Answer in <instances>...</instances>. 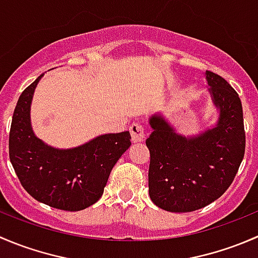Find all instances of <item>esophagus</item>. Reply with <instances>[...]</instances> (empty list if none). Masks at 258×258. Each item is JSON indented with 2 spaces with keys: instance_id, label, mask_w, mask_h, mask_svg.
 Returning <instances> with one entry per match:
<instances>
[{
  "instance_id": "1",
  "label": "esophagus",
  "mask_w": 258,
  "mask_h": 258,
  "mask_svg": "<svg viewBox=\"0 0 258 258\" xmlns=\"http://www.w3.org/2000/svg\"><path fill=\"white\" fill-rule=\"evenodd\" d=\"M130 132H131L132 141H134L135 144L145 141L146 135H145V130H144V126H142V124L134 123L131 127H130Z\"/></svg>"
}]
</instances>
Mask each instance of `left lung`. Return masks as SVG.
Returning a JSON list of instances; mask_svg holds the SVG:
<instances>
[{
  "label": "left lung",
  "instance_id": "1",
  "mask_svg": "<svg viewBox=\"0 0 258 258\" xmlns=\"http://www.w3.org/2000/svg\"><path fill=\"white\" fill-rule=\"evenodd\" d=\"M217 121L192 136L176 131L161 112L148 118L146 140L151 161L148 194L156 206L168 212H191L225 194L244 155L242 103L225 79L205 72Z\"/></svg>",
  "mask_w": 258,
  "mask_h": 258
}]
</instances>
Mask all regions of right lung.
I'll return each mask as SVG.
<instances>
[{
    "label": "right lung",
    "mask_w": 258,
    "mask_h": 258,
    "mask_svg": "<svg viewBox=\"0 0 258 258\" xmlns=\"http://www.w3.org/2000/svg\"><path fill=\"white\" fill-rule=\"evenodd\" d=\"M42 76L17 101L10 131V160L23 188L35 200L58 210H85L102 196L111 170L131 146V135H100L72 148L43 142L31 124V103Z\"/></svg>",
    "instance_id": "add662e5"
}]
</instances>
